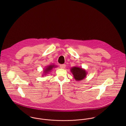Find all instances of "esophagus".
I'll return each instance as SVG.
<instances>
[{
    "label": "esophagus",
    "mask_w": 126,
    "mask_h": 126,
    "mask_svg": "<svg viewBox=\"0 0 126 126\" xmlns=\"http://www.w3.org/2000/svg\"><path fill=\"white\" fill-rule=\"evenodd\" d=\"M65 66H66V65H65V64H60V67L61 68H62V69L65 68Z\"/></svg>",
    "instance_id": "1"
}]
</instances>
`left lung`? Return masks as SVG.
<instances>
[{"label": "left lung", "mask_w": 126, "mask_h": 126, "mask_svg": "<svg viewBox=\"0 0 126 126\" xmlns=\"http://www.w3.org/2000/svg\"><path fill=\"white\" fill-rule=\"evenodd\" d=\"M71 72L73 75V77L77 81H81L84 79L87 74V72L84 69L78 67L74 66L70 69Z\"/></svg>", "instance_id": "1"}]
</instances>
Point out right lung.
Masks as SVG:
<instances>
[{
    "instance_id": "right-lung-1",
    "label": "right lung",
    "mask_w": 126,
    "mask_h": 126,
    "mask_svg": "<svg viewBox=\"0 0 126 126\" xmlns=\"http://www.w3.org/2000/svg\"><path fill=\"white\" fill-rule=\"evenodd\" d=\"M57 66L54 65V64H51L47 66V67L45 68V69L43 70V74L42 75V76H46L47 74H48L49 72H50L53 68L57 67Z\"/></svg>"
}]
</instances>
